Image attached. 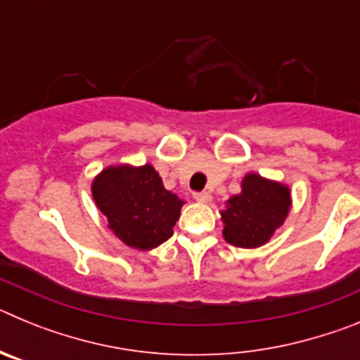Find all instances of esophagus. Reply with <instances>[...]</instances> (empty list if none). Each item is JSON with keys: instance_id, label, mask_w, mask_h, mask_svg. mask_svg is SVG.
Wrapping results in <instances>:
<instances>
[{"instance_id": "1", "label": "esophagus", "mask_w": 360, "mask_h": 360, "mask_svg": "<svg viewBox=\"0 0 360 360\" xmlns=\"http://www.w3.org/2000/svg\"><path fill=\"white\" fill-rule=\"evenodd\" d=\"M211 193H207V191H202V193H195V200L200 203H209L211 202Z\"/></svg>"}]
</instances>
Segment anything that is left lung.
<instances>
[{"label":"left lung","instance_id":"left-lung-1","mask_svg":"<svg viewBox=\"0 0 360 360\" xmlns=\"http://www.w3.org/2000/svg\"><path fill=\"white\" fill-rule=\"evenodd\" d=\"M290 207L288 186L247 173L241 180V193L231 196L221 211L225 241L241 249L262 247L285 224Z\"/></svg>","mask_w":360,"mask_h":360}]
</instances>
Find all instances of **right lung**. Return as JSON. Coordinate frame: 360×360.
<instances>
[{"label": "right lung", "mask_w": 360, "mask_h": 360, "mask_svg": "<svg viewBox=\"0 0 360 360\" xmlns=\"http://www.w3.org/2000/svg\"><path fill=\"white\" fill-rule=\"evenodd\" d=\"M91 196L113 234L139 250H151L169 240L186 203L165 189L151 164L110 165L94 178Z\"/></svg>", "instance_id": "right-lung-1"}]
</instances>
